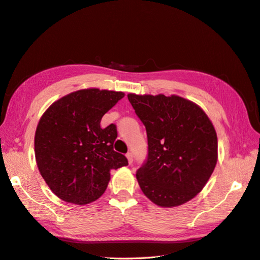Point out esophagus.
I'll list each match as a JSON object with an SVG mask.
<instances>
[{
	"label": "esophagus",
	"mask_w": 260,
	"mask_h": 260,
	"mask_svg": "<svg viewBox=\"0 0 260 260\" xmlns=\"http://www.w3.org/2000/svg\"><path fill=\"white\" fill-rule=\"evenodd\" d=\"M126 157H127V159H128V162L132 164L133 162V154H132V152H127V154H126Z\"/></svg>",
	"instance_id": "1"
}]
</instances>
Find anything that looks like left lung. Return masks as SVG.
<instances>
[{"label": "left lung", "instance_id": "obj_1", "mask_svg": "<svg viewBox=\"0 0 260 260\" xmlns=\"http://www.w3.org/2000/svg\"><path fill=\"white\" fill-rule=\"evenodd\" d=\"M147 133L148 155L136 172L144 194L164 208L193 199L217 161V136L196 103L178 95H127Z\"/></svg>", "mask_w": 260, "mask_h": 260}]
</instances>
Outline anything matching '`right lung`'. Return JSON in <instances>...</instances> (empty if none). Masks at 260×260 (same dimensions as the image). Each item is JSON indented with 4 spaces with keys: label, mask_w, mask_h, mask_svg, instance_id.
<instances>
[{
    "label": "right lung",
    "mask_w": 260,
    "mask_h": 260,
    "mask_svg": "<svg viewBox=\"0 0 260 260\" xmlns=\"http://www.w3.org/2000/svg\"><path fill=\"white\" fill-rule=\"evenodd\" d=\"M123 98V92L79 90L52 103L39 119L37 167L59 199L79 205L95 201L108 188L110 171L128 165L127 158L113 149L116 125H100Z\"/></svg>",
    "instance_id": "right-lung-1"
}]
</instances>
